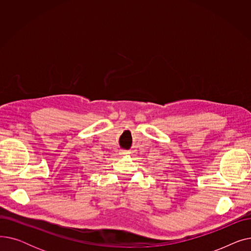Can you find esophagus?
<instances>
[{"label":"esophagus","mask_w":251,"mask_h":251,"mask_svg":"<svg viewBox=\"0 0 251 251\" xmlns=\"http://www.w3.org/2000/svg\"><path fill=\"white\" fill-rule=\"evenodd\" d=\"M121 154H123V155H124V154H127V152H126V151H122V152H121Z\"/></svg>","instance_id":"esophagus-1"}]
</instances>
